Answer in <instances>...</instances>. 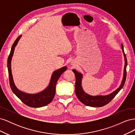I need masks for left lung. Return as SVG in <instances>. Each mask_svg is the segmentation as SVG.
Here are the masks:
<instances>
[{
  "instance_id": "left-lung-1",
  "label": "left lung",
  "mask_w": 135,
  "mask_h": 135,
  "mask_svg": "<svg viewBox=\"0 0 135 135\" xmlns=\"http://www.w3.org/2000/svg\"><path fill=\"white\" fill-rule=\"evenodd\" d=\"M122 48L123 51L124 56V60H125V65L124 68V74H123V78L122 81V84H120V87L118 88L116 91L113 92L111 94H110L107 96H92L89 95L88 94L85 93L83 89H82L81 85V78H82V74L81 73H79L76 71L75 70H73V71L75 75V94L78 99L81 103L83 104L89 106V107H101L105 106V105L108 104L111 101L115 96L117 95V94L120 91V89L123 88L124 84L125 83L126 76H127V72H126V68L127 65V60L126 56L124 52V48L123 44H122Z\"/></svg>"
}]
</instances>
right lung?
Masks as SVG:
<instances>
[{
	"mask_svg": "<svg viewBox=\"0 0 135 135\" xmlns=\"http://www.w3.org/2000/svg\"><path fill=\"white\" fill-rule=\"evenodd\" d=\"M21 35H20L16 39L14 43L12 45L11 48V51L10 54L8 56L7 61V67L8 70L9 74V80L10 87L18 99L21 100V101L27 105L28 107L32 108H39L44 107L51 102L54 99L55 93H56V85L57 83L60 76L61 74L66 70V66H64L61 68L57 70H56L53 73L52 75L50 83L49 84L48 87L44 90L43 91L36 93V94H28L24 93L23 92L20 91L18 88L16 87L14 83V81L12 78V71H11V60L13 56V52L15 50V48L17 45L19 39L21 38Z\"/></svg>",
	"mask_w": 135,
	"mask_h": 135,
	"instance_id": "add662e5",
	"label": "right lung"
}]
</instances>
